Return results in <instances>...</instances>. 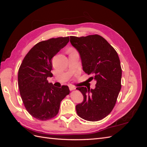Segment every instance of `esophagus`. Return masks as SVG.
Returning <instances> with one entry per match:
<instances>
[{
	"instance_id": "obj_1",
	"label": "esophagus",
	"mask_w": 147,
	"mask_h": 147,
	"mask_svg": "<svg viewBox=\"0 0 147 147\" xmlns=\"http://www.w3.org/2000/svg\"><path fill=\"white\" fill-rule=\"evenodd\" d=\"M69 87V90H70V91L75 90V87L74 86H72V85H70Z\"/></svg>"
}]
</instances>
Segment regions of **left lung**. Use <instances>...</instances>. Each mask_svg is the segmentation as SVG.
<instances>
[{"mask_svg":"<svg viewBox=\"0 0 147 147\" xmlns=\"http://www.w3.org/2000/svg\"><path fill=\"white\" fill-rule=\"evenodd\" d=\"M70 38L80 56L83 70L96 81L94 89L77 88L83 96V101L75 107L77 113L87 121H99L112 112L121 90L122 70L118 55L99 35Z\"/></svg>","mask_w":147,"mask_h":147,"instance_id":"8db88e82","label":"left lung"}]
</instances>
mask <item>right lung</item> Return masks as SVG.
<instances>
[{"instance_id": "1", "label": "right lung", "mask_w": 147, "mask_h": 147, "mask_svg": "<svg viewBox=\"0 0 147 147\" xmlns=\"http://www.w3.org/2000/svg\"><path fill=\"white\" fill-rule=\"evenodd\" d=\"M69 42V37L50 38L37 43L26 55L18 75L20 95L29 113L39 120L55 117L61 100L69 94L67 86L48 83L53 77L52 58Z\"/></svg>"}]
</instances>
